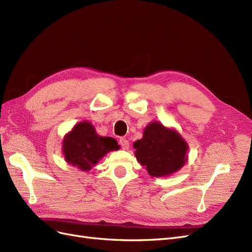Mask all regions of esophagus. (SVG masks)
I'll use <instances>...</instances> for the list:
<instances>
[{
	"label": "esophagus",
	"instance_id": "esophagus-1",
	"mask_svg": "<svg viewBox=\"0 0 252 252\" xmlns=\"http://www.w3.org/2000/svg\"><path fill=\"white\" fill-rule=\"evenodd\" d=\"M119 144L121 145V147L123 148V149H128V148H129V142H128L126 139H124V138L120 139Z\"/></svg>",
	"mask_w": 252,
	"mask_h": 252
}]
</instances>
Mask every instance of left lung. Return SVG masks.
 <instances>
[{"label": "left lung", "mask_w": 252, "mask_h": 252, "mask_svg": "<svg viewBox=\"0 0 252 252\" xmlns=\"http://www.w3.org/2000/svg\"><path fill=\"white\" fill-rule=\"evenodd\" d=\"M135 158L151 177L161 178L180 170L187 162L188 144L173 129L152 122L144 129L143 138L134 142Z\"/></svg>", "instance_id": "1"}]
</instances>
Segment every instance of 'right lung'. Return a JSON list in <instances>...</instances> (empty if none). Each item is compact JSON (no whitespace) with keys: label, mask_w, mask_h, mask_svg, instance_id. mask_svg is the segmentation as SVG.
I'll return each instance as SVG.
<instances>
[{"label":"right lung","mask_w":252,"mask_h":252,"mask_svg":"<svg viewBox=\"0 0 252 252\" xmlns=\"http://www.w3.org/2000/svg\"><path fill=\"white\" fill-rule=\"evenodd\" d=\"M118 142L110 136H100L87 121L80 122L63 140V154L67 163L87 171L109 151L118 150Z\"/></svg>","instance_id":"right-lung-1"}]
</instances>
